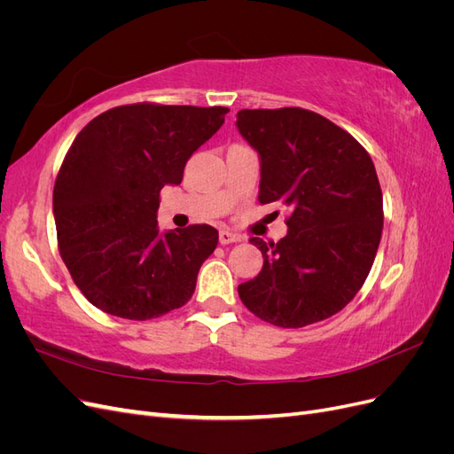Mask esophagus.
I'll return each instance as SVG.
<instances>
[{"label": "esophagus", "mask_w": 454, "mask_h": 454, "mask_svg": "<svg viewBox=\"0 0 454 454\" xmlns=\"http://www.w3.org/2000/svg\"><path fill=\"white\" fill-rule=\"evenodd\" d=\"M242 240V237L240 235H235V232H231V231H227V229H223V231H219V244H232V242H240Z\"/></svg>", "instance_id": "obj_1"}]
</instances>
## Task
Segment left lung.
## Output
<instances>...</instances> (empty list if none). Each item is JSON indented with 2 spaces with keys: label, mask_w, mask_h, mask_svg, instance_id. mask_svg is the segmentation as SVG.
<instances>
[{
  "label": "left lung",
  "mask_w": 454,
  "mask_h": 454,
  "mask_svg": "<svg viewBox=\"0 0 454 454\" xmlns=\"http://www.w3.org/2000/svg\"><path fill=\"white\" fill-rule=\"evenodd\" d=\"M237 129L261 164L259 202L292 210L254 280L239 286L261 320L303 327L345 309L373 265L382 232L375 164L352 136L301 107L240 109Z\"/></svg>",
  "instance_id": "8db88e82"
}]
</instances>
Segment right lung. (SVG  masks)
<instances>
[{"instance_id": "right-lung-1", "label": "right lung", "mask_w": 454, "mask_h": 454, "mask_svg": "<svg viewBox=\"0 0 454 454\" xmlns=\"http://www.w3.org/2000/svg\"><path fill=\"white\" fill-rule=\"evenodd\" d=\"M227 107L132 104L94 117L77 134L52 191L59 248L89 303L127 320L184 307L210 225L160 231L159 193L180 185L189 157L223 125Z\"/></svg>"}]
</instances>
